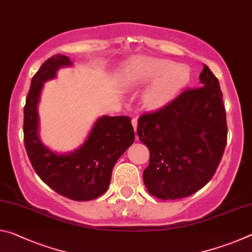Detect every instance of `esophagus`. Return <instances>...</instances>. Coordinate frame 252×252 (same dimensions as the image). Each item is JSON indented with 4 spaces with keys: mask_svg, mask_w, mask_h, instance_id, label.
Here are the masks:
<instances>
[{
    "mask_svg": "<svg viewBox=\"0 0 252 252\" xmlns=\"http://www.w3.org/2000/svg\"><path fill=\"white\" fill-rule=\"evenodd\" d=\"M131 123H132V126H133L134 131H136V126H138V120H136V119H132Z\"/></svg>",
    "mask_w": 252,
    "mask_h": 252,
    "instance_id": "esophagus-1",
    "label": "esophagus"
}]
</instances>
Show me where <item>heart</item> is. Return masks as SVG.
Instances as JSON below:
<instances>
[{"label": "heart", "instance_id": "obj_1", "mask_svg": "<svg viewBox=\"0 0 252 252\" xmlns=\"http://www.w3.org/2000/svg\"><path fill=\"white\" fill-rule=\"evenodd\" d=\"M122 80L129 85L152 82L144 93L148 105L162 106L176 96L190 80V71L185 65H176L163 59L134 58L123 71Z\"/></svg>", "mask_w": 252, "mask_h": 252}]
</instances>
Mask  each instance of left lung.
<instances>
[{
  "instance_id": "obj_1",
  "label": "left lung",
  "mask_w": 252,
  "mask_h": 252,
  "mask_svg": "<svg viewBox=\"0 0 252 252\" xmlns=\"http://www.w3.org/2000/svg\"><path fill=\"white\" fill-rule=\"evenodd\" d=\"M200 88L185 89L138 120L140 141L150 151L143 181L162 200L189 197L211 180L227 144V120L218 79L203 64Z\"/></svg>"
}]
</instances>
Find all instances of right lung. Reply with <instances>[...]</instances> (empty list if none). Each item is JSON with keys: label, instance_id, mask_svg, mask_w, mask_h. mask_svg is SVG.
Masks as SVG:
<instances>
[{"label": "right lung", "instance_id": "add662e5", "mask_svg": "<svg viewBox=\"0 0 252 252\" xmlns=\"http://www.w3.org/2000/svg\"><path fill=\"white\" fill-rule=\"evenodd\" d=\"M71 65L65 55H53L41 65L31 81L24 105V146L37 176L55 192L75 201H88L108 190L113 165L134 142L129 117H103L79 150L57 155L41 143L37 134L41 89L53 79L59 67Z\"/></svg>", "mask_w": 252, "mask_h": 252}]
</instances>
